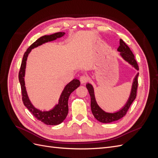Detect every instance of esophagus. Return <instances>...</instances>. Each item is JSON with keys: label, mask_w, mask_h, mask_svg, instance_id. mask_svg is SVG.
Wrapping results in <instances>:
<instances>
[{"label": "esophagus", "mask_w": 158, "mask_h": 158, "mask_svg": "<svg viewBox=\"0 0 158 158\" xmlns=\"http://www.w3.org/2000/svg\"><path fill=\"white\" fill-rule=\"evenodd\" d=\"M80 82H82V83H85V82H87L88 81L89 78L87 76H85V75H82V76H80Z\"/></svg>", "instance_id": "obj_1"}]
</instances>
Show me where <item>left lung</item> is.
<instances>
[{"label":"left lung","instance_id":"8db88e82","mask_svg":"<svg viewBox=\"0 0 158 158\" xmlns=\"http://www.w3.org/2000/svg\"><path fill=\"white\" fill-rule=\"evenodd\" d=\"M117 51L120 52V55L124 60L127 61L131 65H132L136 70H139L137 62L135 59V55H133L132 51L129 48L128 46L121 39L120 40V45L118 47ZM138 74H139V73H137L135 78L133 80L131 94L128 98L127 102L123 107V108H121L119 111L114 113H107L104 111L98 106L96 99H95V98L94 89L92 85L89 83L86 84V88L88 89L91 98V110H92V112L94 117L98 121L103 123H109L113 121H116L125 115L129 107H130L132 103L134 102V100L135 99L136 97Z\"/></svg>","mask_w":158,"mask_h":158}]
</instances>
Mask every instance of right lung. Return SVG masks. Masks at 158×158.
<instances>
[{
    "instance_id": "obj_1",
    "label": "right lung",
    "mask_w": 158,
    "mask_h": 158,
    "mask_svg": "<svg viewBox=\"0 0 158 158\" xmlns=\"http://www.w3.org/2000/svg\"><path fill=\"white\" fill-rule=\"evenodd\" d=\"M64 34V32H57L50 35H44L40 37L39 39L32 44L25 52L22 61L20 70L19 72L18 78L19 82H20L21 85L22 101L23 104L37 120L43 122L47 125H57L63 122L69 113L68 101L70 95L76 88L80 86V82L76 78L72 80L64 87L59 99L58 104H56L50 111H42L40 109H36L33 106L29 98H28L26 92L24 81L26 60L28 55L31 52V49L41 45L42 44H44L45 43L54 41L56 40L57 38L63 37Z\"/></svg>"
}]
</instances>
